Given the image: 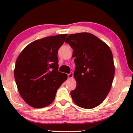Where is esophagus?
Wrapping results in <instances>:
<instances>
[{"instance_id": "esophagus-1", "label": "esophagus", "mask_w": 133, "mask_h": 133, "mask_svg": "<svg viewBox=\"0 0 133 133\" xmlns=\"http://www.w3.org/2000/svg\"><path fill=\"white\" fill-rule=\"evenodd\" d=\"M68 78H72V77H73V72H70L69 74H68Z\"/></svg>"}]
</instances>
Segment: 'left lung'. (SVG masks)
Listing matches in <instances>:
<instances>
[{
    "instance_id": "obj_1",
    "label": "left lung",
    "mask_w": 133,
    "mask_h": 133,
    "mask_svg": "<svg viewBox=\"0 0 133 133\" xmlns=\"http://www.w3.org/2000/svg\"><path fill=\"white\" fill-rule=\"evenodd\" d=\"M65 42L73 49L77 86L71 91L76 104L92 109L103 102L110 91L114 76L113 57L106 43L92 34H70Z\"/></svg>"
}]
</instances>
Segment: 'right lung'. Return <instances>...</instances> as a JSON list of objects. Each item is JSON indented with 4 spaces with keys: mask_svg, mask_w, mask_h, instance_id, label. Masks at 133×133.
I'll return each mask as SVG.
<instances>
[{
    "mask_svg": "<svg viewBox=\"0 0 133 133\" xmlns=\"http://www.w3.org/2000/svg\"><path fill=\"white\" fill-rule=\"evenodd\" d=\"M68 34L36 40L27 45L16 60L14 77L20 95L35 108H44L54 101L56 92L68 78L58 71V50Z\"/></svg>",
    "mask_w": 133,
    "mask_h": 133,
    "instance_id": "right-lung-1",
    "label": "right lung"
}]
</instances>
